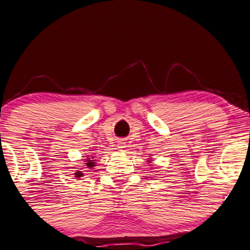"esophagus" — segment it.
I'll return each mask as SVG.
<instances>
[{
	"label": "esophagus",
	"mask_w": 250,
	"mask_h": 250,
	"mask_svg": "<svg viewBox=\"0 0 250 250\" xmlns=\"http://www.w3.org/2000/svg\"><path fill=\"white\" fill-rule=\"evenodd\" d=\"M116 145H118V148L120 149V151H125V148L127 147V146H125L127 144H125V142H123V141H118V144Z\"/></svg>",
	"instance_id": "obj_1"
}]
</instances>
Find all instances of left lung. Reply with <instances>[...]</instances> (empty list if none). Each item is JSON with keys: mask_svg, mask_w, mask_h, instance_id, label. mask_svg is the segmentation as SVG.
<instances>
[{"mask_svg": "<svg viewBox=\"0 0 250 250\" xmlns=\"http://www.w3.org/2000/svg\"><path fill=\"white\" fill-rule=\"evenodd\" d=\"M147 162H148V164H151V158L148 159V161H147Z\"/></svg>", "mask_w": 250, "mask_h": 250, "instance_id": "8db88e82", "label": "left lung"}]
</instances>
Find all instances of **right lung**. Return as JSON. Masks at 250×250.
<instances>
[{
    "label": "right lung",
    "instance_id": "right-lung-1",
    "mask_svg": "<svg viewBox=\"0 0 250 250\" xmlns=\"http://www.w3.org/2000/svg\"><path fill=\"white\" fill-rule=\"evenodd\" d=\"M88 156H90V158H86L85 159V161H84V166H86L85 168H88V169H94L95 167H96V160H95V156H92V155H88ZM74 176L78 179H80L82 177V176H84V174H83L82 171H75V174H74Z\"/></svg>",
    "mask_w": 250,
    "mask_h": 250
}]
</instances>
